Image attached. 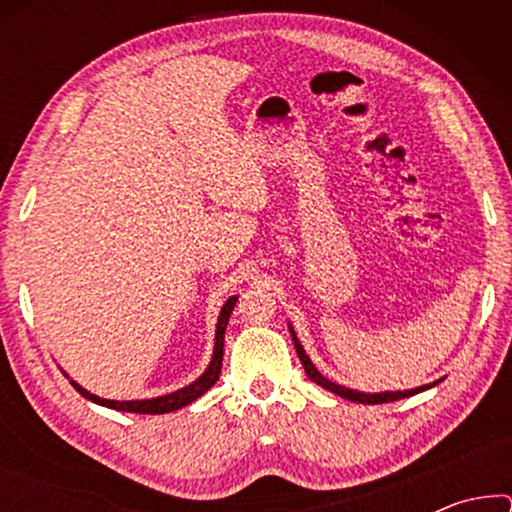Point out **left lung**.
Masks as SVG:
<instances>
[{
	"label": "left lung",
	"instance_id": "left-lung-1",
	"mask_svg": "<svg viewBox=\"0 0 512 512\" xmlns=\"http://www.w3.org/2000/svg\"><path fill=\"white\" fill-rule=\"evenodd\" d=\"M289 332H291V336H293V345H296V352H298V357H300V361H302V366H305V372L309 375V379H311V381H316L318 386L327 388L329 393H334V395L343 397V400L361 402V404H384V402L404 400V397H411V395H415V393H422V391H427V388H431V386H436V384H438V381H433V384L418 386V388H411V391H391V393H388V391H386V393H361V391H352V388H345V386L334 384V381H329L327 377L320 375V372L316 370L314 363H311V359L307 357L305 348H302V345H300L298 336H296V332H293V327H291V325H289Z\"/></svg>",
	"mask_w": 512,
	"mask_h": 512
}]
</instances>
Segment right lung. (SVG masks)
Wrapping results in <instances>:
<instances>
[{
  "instance_id": "1",
  "label": "right lung",
  "mask_w": 512,
  "mask_h": 512,
  "mask_svg": "<svg viewBox=\"0 0 512 512\" xmlns=\"http://www.w3.org/2000/svg\"><path fill=\"white\" fill-rule=\"evenodd\" d=\"M237 305V296H232L225 300V305L221 309V316H219V323H216V336H214V354H212V361L207 370L203 372L201 377L192 384L180 388L176 393H169V395H160V397H153V400H131V402H117V400H103V397H97L81 388L76 381H72V386L79 391L85 400H90L94 404H101V406H108V409H115V411H126V413H151V415H158V413H171V411H178L183 409V406L192 404L194 400H198L203 393L210 391V388L216 384V379L221 375V361H223V339H225V327H228V320L232 309Z\"/></svg>"
}]
</instances>
